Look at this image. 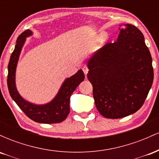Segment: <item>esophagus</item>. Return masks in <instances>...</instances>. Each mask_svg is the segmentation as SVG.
<instances>
[{
    "instance_id": "1",
    "label": "esophagus",
    "mask_w": 159,
    "mask_h": 159,
    "mask_svg": "<svg viewBox=\"0 0 159 159\" xmlns=\"http://www.w3.org/2000/svg\"><path fill=\"white\" fill-rule=\"evenodd\" d=\"M82 69H83L84 73V74H85V75L87 76V73H88V71H89L88 68H87V66H84L83 68H82Z\"/></svg>"
}]
</instances>
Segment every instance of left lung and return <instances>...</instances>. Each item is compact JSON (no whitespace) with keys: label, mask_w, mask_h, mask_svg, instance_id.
Masks as SVG:
<instances>
[{"label":"left lung","mask_w":159,"mask_h":159,"mask_svg":"<svg viewBox=\"0 0 159 159\" xmlns=\"http://www.w3.org/2000/svg\"><path fill=\"white\" fill-rule=\"evenodd\" d=\"M114 43H107L87 62L96 108L103 116L119 119L138 111L152 85V57L141 31L120 25Z\"/></svg>","instance_id":"1"}]
</instances>
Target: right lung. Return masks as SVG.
I'll return each mask as SVG.
<instances>
[{
	"label": "right lung",
	"instance_id": "obj_1",
	"mask_svg": "<svg viewBox=\"0 0 159 159\" xmlns=\"http://www.w3.org/2000/svg\"><path fill=\"white\" fill-rule=\"evenodd\" d=\"M30 30H26L21 34L16 40V45L10 57L8 64L7 86L10 96L25 114L36 123H57L66 120L70 111V96L75 90L84 80V74L81 69L70 78H66L57 94L52 101L45 105H35L26 101L20 96L16 86V70L18 61L26 37L32 35Z\"/></svg>",
	"mask_w": 159,
	"mask_h": 159
}]
</instances>
